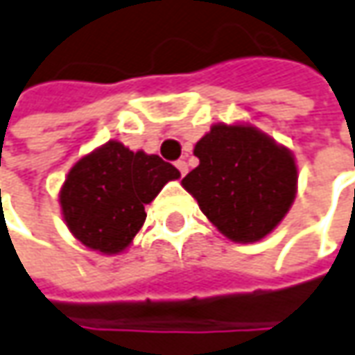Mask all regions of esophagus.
<instances>
[{
	"mask_svg": "<svg viewBox=\"0 0 355 355\" xmlns=\"http://www.w3.org/2000/svg\"><path fill=\"white\" fill-rule=\"evenodd\" d=\"M175 164H177L178 173H180L182 177H184V175L189 173V164H187V161H177V162H175Z\"/></svg>",
	"mask_w": 355,
	"mask_h": 355,
	"instance_id": "34e87169",
	"label": "esophagus"
}]
</instances>
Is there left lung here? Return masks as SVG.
<instances>
[{"instance_id":"1","label":"left lung","mask_w":355,"mask_h":355,"mask_svg":"<svg viewBox=\"0 0 355 355\" xmlns=\"http://www.w3.org/2000/svg\"><path fill=\"white\" fill-rule=\"evenodd\" d=\"M182 178L200 210L232 242H258L282 223L298 191L294 155L248 123L212 125Z\"/></svg>"}]
</instances>
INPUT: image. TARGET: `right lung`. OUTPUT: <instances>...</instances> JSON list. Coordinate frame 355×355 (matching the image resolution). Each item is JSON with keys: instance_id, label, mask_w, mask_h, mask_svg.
Wrapping results in <instances>:
<instances>
[{"instance_id": "right-lung-1", "label": "right lung", "mask_w": 355, "mask_h": 355, "mask_svg": "<svg viewBox=\"0 0 355 355\" xmlns=\"http://www.w3.org/2000/svg\"><path fill=\"white\" fill-rule=\"evenodd\" d=\"M180 173L159 155L109 141L71 166L59 191L63 220L89 250L119 254L143 228L145 205Z\"/></svg>"}]
</instances>
